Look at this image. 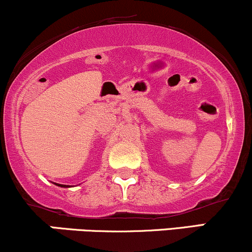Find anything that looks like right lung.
Instances as JSON below:
<instances>
[{"instance_id":"right-lung-1","label":"right lung","mask_w":252,"mask_h":252,"mask_svg":"<svg viewBox=\"0 0 252 252\" xmlns=\"http://www.w3.org/2000/svg\"><path fill=\"white\" fill-rule=\"evenodd\" d=\"M55 185L60 186V188H70V186H69V185H62V184H56V183H55Z\"/></svg>"}]
</instances>
